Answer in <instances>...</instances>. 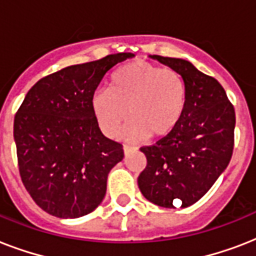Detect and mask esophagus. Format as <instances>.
<instances>
[{
	"instance_id": "34e87169",
	"label": "esophagus",
	"mask_w": 256,
	"mask_h": 256,
	"mask_svg": "<svg viewBox=\"0 0 256 256\" xmlns=\"http://www.w3.org/2000/svg\"><path fill=\"white\" fill-rule=\"evenodd\" d=\"M132 150H134V148H132V146H128V144H124V154L128 152H132Z\"/></svg>"
}]
</instances>
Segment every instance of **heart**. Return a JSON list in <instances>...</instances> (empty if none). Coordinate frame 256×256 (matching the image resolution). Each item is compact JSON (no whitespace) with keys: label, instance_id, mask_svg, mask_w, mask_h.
<instances>
[{"label":"heart","instance_id":"b5f03b06","mask_svg":"<svg viewBox=\"0 0 256 256\" xmlns=\"http://www.w3.org/2000/svg\"><path fill=\"white\" fill-rule=\"evenodd\" d=\"M186 86L178 72L146 61L130 62L116 70L108 88L92 92V110L104 136H116L124 120L130 140L170 136L182 118Z\"/></svg>","mask_w":256,"mask_h":256}]
</instances>
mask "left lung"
I'll list each match as a JSON object with an SVG mask.
<instances>
[{"mask_svg": "<svg viewBox=\"0 0 256 256\" xmlns=\"http://www.w3.org/2000/svg\"><path fill=\"white\" fill-rule=\"evenodd\" d=\"M180 74L186 86L182 118L170 136L140 152L148 160L138 176L140 192L160 207H188L210 190L230 164L235 110L214 77L180 58L152 56Z\"/></svg>", "mask_w": 256, "mask_h": 256, "instance_id": "1", "label": "left lung"}]
</instances>
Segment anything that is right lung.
<instances>
[{
  "label": "right lung",
  "instance_id": "obj_1",
  "mask_svg": "<svg viewBox=\"0 0 256 256\" xmlns=\"http://www.w3.org/2000/svg\"><path fill=\"white\" fill-rule=\"evenodd\" d=\"M130 57L110 54L49 74L30 88L16 112L22 183L48 214L80 218L104 198L108 175L124 160V148L100 132L92 96L104 74Z\"/></svg>",
  "mask_w": 256,
  "mask_h": 256
}]
</instances>
